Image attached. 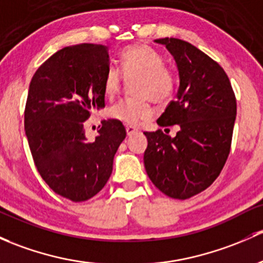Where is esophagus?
I'll use <instances>...</instances> for the list:
<instances>
[{
    "label": "esophagus",
    "mask_w": 263,
    "mask_h": 263,
    "mask_svg": "<svg viewBox=\"0 0 263 263\" xmlns=\"http://www.w3.org/2000/svg\"><path fill=\"white\" fill-rule=\"evenodd\" d=\"M126 132H127V136H132V135L137 134V132H139V129L135 128V127H132V126H127Z\"/></svg>",
    "instance_id": "esophagus-1"
}]
</instances>
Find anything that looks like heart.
I'll return each instance as SVG.
<instances>
[{
  "label": "heart",
  "mask_w": 263,
  "mask_h": 263,
  "mask_svg": "<svg viewBox=\"0 0 263 263\" xmlns=\"http://www.w3.org/2000/svg\"><path fill=\"white\" fill-rule=\"evenodd\" d=\"M164 64V57L145 44L124 48L121 52V70L113 65L107 69L104 92L113 97L120 90L122 71L127 78L136 77L134 92L137 96L122 98L113 104L108 110L110 117L127 124H137L153 116L151 99L157 104L166 103L175 89V77Z\"/></svg>",
  "instance_id": "heart-1"
}]
</instances>
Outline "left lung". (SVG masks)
<instances>
[{
	"label": "left lung",
	"mask_w": 263,
	"mask_h": 263,
	"mask_svg": "<svg viewBox=\"0 0 263 263\" xmlns=\"http://www.w3.org/2000/svg\"><path fill=\"white\" fill-rule=\"evenodd\" d=\"M155 41L173 55L180 78L175 101L157 124H178L180 129L175 137L161 129L145 132L143 162L160 192L187 199L211 186L224 166L237 115L236 96L222 66L194 45L175 37Z\"/></svg>",
	"instance_id": "8db88e82"
}]
</instances>
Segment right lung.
<instances>
[{"mask_svg": "<svg viewBox=\"0 0 263 263\" xmlns=\"http://www.w3.org/2000/svg\"><path fill=\"white\" fill-rule=\"evenodd\" d=\"M108 66L107 46H66L39 66L30 83L25 132L35 166L50 189L71 201L88 200L103 189L126 137L117 120L102 121L92 142L84 134L83 122L104 107Z\"/></svg>", "mask_w": 263, "mask_h": 263, "instance_id": "right-lung-1", "label": "right lung"}]
</instances>
